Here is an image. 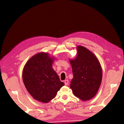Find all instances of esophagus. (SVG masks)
<instances>
[{
  "label": "esophagus",
  "instance_id": "1",
  "mask_svg": "<svg viewBox=\"0 0 124 124\" xmlns=\"http://www.w3.org/2000/svg\"><path fill=\"white\" fill-rule=\"evenodd\" d=\"M64 83L65 85H68V84H69V80H67H67H65L64 81Z\"/></svg>",
  "mask_w": 124,
  "mask_h": 124
}]
</instances>
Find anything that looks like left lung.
Here are the masks:
<instances>
[{"label":"left lung","instance_id":"left-lung-1","mask_svg":"<svg viewBox=\"0 0 124 124\" xmlns=\"http://www.w3.org/2000/svg\"><path fill=\"white\" fill-rule=\"evenodd\" d=\"M77 56L70 60L73 77L70 85L73 94L82 101L93 98L101 85L102 70L97 58L82 46H78Z\"/></svg>","mask_w":124,"mask_h":124}]
</instances>
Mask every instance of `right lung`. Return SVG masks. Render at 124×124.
<instances>
[{
    "label": "right lung",
    "instance_id": "right-lung-1",
    "mask_svg": "<svg viewBox=\"0 0 124 124\" xmlns=\"http://www.w3.org/2000/svg\"><path fill=\"white\" fill-rule=\"evenodd\" d=\"M54 59L47 53H39L31 57L23 68L22 78L25 88L39 102H49L64 85L53 69Z\"/></svg>",
    "mask_w": 124,
    "mask_h": 124
}]
</instances>
